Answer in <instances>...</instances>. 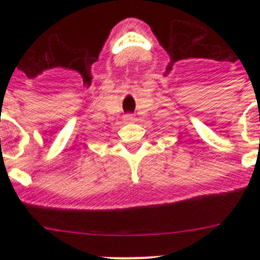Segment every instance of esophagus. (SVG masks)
I'll return each mask as SVG.
<instances>
[{
    "instance_id": "34e87169",
    "label": "esophagus",
    "mask_w": 260,
    "mask_h": 260,
    "mask_svg": "<svg viewBox=\"0 0 260 260\" xmlns=\"http://www.w3.org/2000/svg\"><path fill=\"white\" fill-rule=\"evenodd\" d=\"M133 120H135V118H133L132 114H127L124 117V122L125 123H131V122H133Z\"/></svg>"
}]
</instances>
